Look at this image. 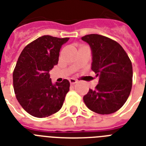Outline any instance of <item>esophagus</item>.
I'll return each mask as SVG.
<instances>
[{
  "instance_id": "1",
  "label": "esophagus",
  "mask_w": 146,
  "mask_h": 146,
  "mask_svg": "<svg viewBox=\"0 0 146 146\" xmlns=\"http://www.w3.org/2000/svg\"><path fill=\"white\" fill-rule=\"evenodd\" d=\"M69 81H70V83L71 85H74L77 82V80H75V79H70Z\"/></svg>"
}]
</instances>
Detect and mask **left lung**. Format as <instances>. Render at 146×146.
<instances>
[{
    "label": "left lung",
    "mask_w": 146,
    "mask_h": 146,
    "mask_svg": "<svg viewBox=\"0 0 146 146\" xmlns=\"http://www.w3.org/2000/svg\"><path fill=\"white\" fill-rule=\"evenodd\" d=\"M92 50V70L99 78L95 89H89L83 101L99 114L118 111L127 102L132 89L133 66L119 43L108 37L90 34L82 37Z\"/></svg>",
    "instance_id": "1"
}]
</instances>
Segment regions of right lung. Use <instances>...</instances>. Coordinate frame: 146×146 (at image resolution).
Returning <instances> with one entry per match:
<instances>
[{
    "instance_id": "obj_1",
    "label": "right lung",
    "mask_w": 146,
    "mask_h": 146,
    "mask_svg": "<svg viewBox=\"0 0 146 146\" xmlns=\"http://www.w3.org/2000/svg\"><path fill=\"white\" fill-rule=\"evenodd\" d=\"M69 38L43 35L26 45L13 73L16 97L23 108L35 117H46L59 111L70 90L64 80L53 84L49 71L57 65L62 45Z\"/></svg>"
}]
</instances>
